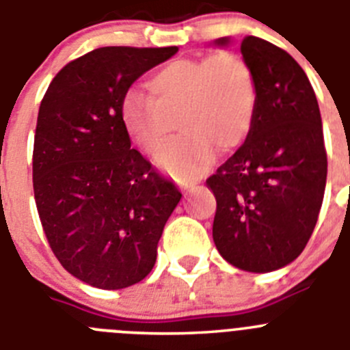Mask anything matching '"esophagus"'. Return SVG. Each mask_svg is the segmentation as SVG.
Here are the masks:
<instances>
[{
  "instance_id": "esophagus-1",
  "label": "esophagus",
  "mask_w": 350,
  "mask_h": 350,
  "mask_svg": "<svg viewBox=\"0 0 350 350\" xmlns=\"http://www.w3.org/2000/svg\"><path fill=\"white\" fill-rule=\"evenodd\" d=\"M195 185H197V181H183L181 186L183 188H186V190H193Z\"/></svg>"
}]
</instances>
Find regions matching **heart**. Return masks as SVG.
I'll list each match as a JSON object with an SVG mask.
<instances>
[{
	"label": "heart",
	"instance_id": "1",
	"mask_svg": "<svg viewBox=\"0 0 350 350\" xmlns=\"http://www.w3.org/2000/svg\"><path fill=\"white\" fill-rule=\"evenodd\" d=\"M148 98L129 91L120 103L127 138L157 160L181 129L185 138L167 153L174 176L190 179L205 171L215 150L240 148L254 129L259 103L256 72L241 55L178 58L145 83Z\"/></svg>",
	"mask_w": 350,
	"mask_h": 350
}]
</instances>
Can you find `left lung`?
Wrapping results in <instances>:
<instances>
[{
  "mask_svg": "<svg viewBox=\"0 0 350 350\" xmlns=\"http://www.w3.org/2000/svg\"><path fill=\"white\" fill-rule=\"evenodd\" d=\"M240 51L256 72L257 117L249 139L207 179L217 202L212 238L234 267L269 273L308 245L328 162L318 100L302 67L256 36H247Z\"/></svg>",
  "mask_w": 350,
  "mask_h": 350,
  "instance_id": "8db88e82",
  "label": "left lung"
}]
</instances>
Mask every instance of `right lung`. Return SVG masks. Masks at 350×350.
Returning a JSON list of instances; mask_svg holds the SVG:
<instances>
[{"label": "right lung", "instance_id": "obj_1", "mask_svg": "<svg viewBox=\"0 0 350 350\" xmlns=\"http://www.w3.org/2000/svg\"><path fill=\"white\" fill-rule=\"evenodd\" d=\"M178 51L105 46L68 62L38 113L34 198L62 266L81 282L119 290L153 269L181 191L131 148L120 103L131 84Z\"/></svg>", "mask_w": 350, "mask_h": 350}]
</instances>
